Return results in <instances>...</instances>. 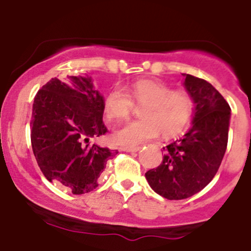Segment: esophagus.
I'll use <instances>...</instances> for the list:
<instances>
[{
    "instance_id": "obj_1",
    "label": "esophagus",
    "mask_w": 251,
    "mask_h": 251,
    "mask_svg": "<svg viewBox=\"0 0 251 251\" xmlns=\"http://www.w3.org/2000/svg\"><path fill=\"white\" fill-rule=\"evenodd\" d=\"M141 149V147H133V146H130V147H124L123 151H131V153H135V151H138Z\"/></svg>"
}]
</instances>
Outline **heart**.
Returning a JSON list of instances; mask_svg holds the SVG:
<instances>
[{
	"mask_svg": "<svg viewBox=\"0 0 251 251\" xmlns=\"http://www.w3.org/2000/svg\"><path fill=\"white\" fill-rule=\"evenodd\" d=\"M110 90L103 100L109 120L127 118L133 103L142 107L141 120L128 121L114 131L113 140L120 146H135L155 137L173 136L181 131L193 113V100L184 91H173L166 83L153 80H138L127 88Z\"/></svg>",
	"mask_w": 251,
	"mask_h": 251,
	"instance_id": "b5f03b06",
	"label": "heart"
}]
</instances>
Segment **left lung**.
Wrapping results in <instances>:
<instances>
[{"label": "left lung", "mask_w": 251, "mask_h": 251, "mask_svg": "<svg viewBox=\"0 0 251 251\" xmlns=\"http://www.w3.org/2000/svg\"><path fill=\"white\" fill-rule=\"evenodd\" d=\"M183 76L194 103L192 126L183 137L164 148L160 165L146 173L151 189L169 201L189 198L206 187L221 165L228 141V103L207 81Z\"/></svg>", "instance_id": "obj_1"}]
</instances>
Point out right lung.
Segmentation results:
<instances>
[{"mask_svg":"<svg viewBox=\"0 0 251 251\" xmlns=\"http://www.w3.org/2000/svg\"><path fill=\"white\" fill-rule=\"evenodd\" d=\"M103 100L87 74L50 78L35 96L30 121L34 155L48 181L73 194L95 189L108 159L118 153L90 142L107 132Z\"/></svg>","mask_w":251,"mask_h":251,"instance_id":"right-lung-1","label":"right lung"}]
</instances>
